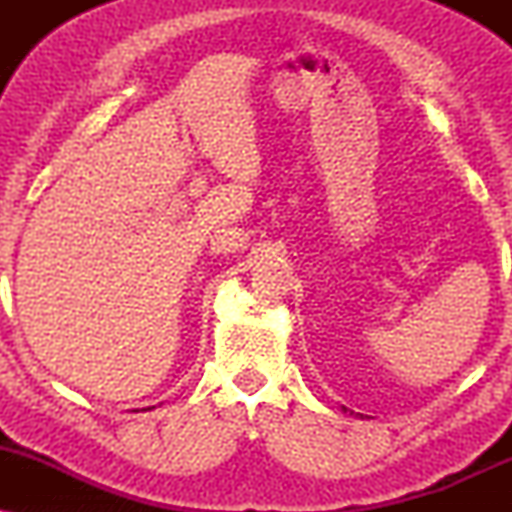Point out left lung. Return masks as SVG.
<instances>
[{"label":"left lung","instance_id":"8db88e82","mask_svg":"<svg viewBox=\"0 0 512 512\" xmlns=\"http://www.w3.org/2000/svg\"><path fill=\"white\" fill-rule=\"evenodd\" d=\"M342 409H344V411H346V407H342Z\"/></svg>","mask_w":512,"mask_h":512}]
</instances>
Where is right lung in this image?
Returning <instances> with one entry per match:
<instances>
[{"instance_id": "1", "label": "right lung", "mask_w": 512, "mask_h": 512, "mask_svg": "<svg viewBox=\"0 0 512 512\" xmlns=\"http://www.w3.org/2000/svg\"><path fill=\"white\" fill-rule=\"evenodd\" d=\"M151 409H154V407H151Z\"/></svg>"}]
</instances>
